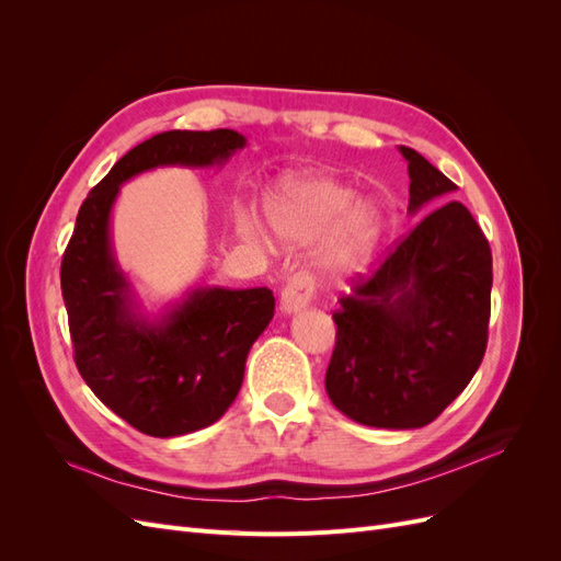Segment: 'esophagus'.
<instances>
[{"mask_svg": "<svg viewBox=\"0 0 561 561\" xmlns=\"http://www.w3.org/2000/svg\"><path fill=\"white\" fill-rule=\"evenodd\" d=\"M313 297V285L307 276H295L283 285L280 290V304L278 309L283 316H293L299 313L301 309L309 307V301Z\"/></svg>", "mask_w": 561, "mask_h": 561, "instance_id": "obj_1", "label": "esophagus"}]
</instances>
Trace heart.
<instances>
[{
    "label": "heart",
    "instance_id": "1",
    "mask_svg": "<svg viewBox=\"0 0 561 561\" xmlns=\"http://www.w3.org/2000/svg\"><path fill=\"white\" fill-rule=\"evenodd\" d=\"M264 217L276 241L287 248L309 245L331 233L320 250L318 266L328 280L363 271L383 239V213L358 201L351 184L322 173L283 178L264 198ZM241 236L262 243L264 233L252 215H239Z\"/></svg>",
    "mask_w": 561,
    "mask_h": 561
}]
</instances>
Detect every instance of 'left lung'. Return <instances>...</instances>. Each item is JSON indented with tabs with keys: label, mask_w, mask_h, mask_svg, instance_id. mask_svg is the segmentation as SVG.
<instances>
[{
	"label": "left lung",
	"mask_w": 561,
	"mask_h": 561,
	"mask_svg": "<svg viewBox=\"0 0 561 561\" xmlns=\"http://www.w3.org/2000/svg\"><path fill=\"white\" fill-rule=\"evenodd\" d=\"M410 210L456 184L412 147ZM491 250L458 201L428 213L334 311L325 390L339 412L371 428L428 426L478 371L491 311Z\"/></svg>",
	"instance_id": "left-lung-1"
}]
</instances>
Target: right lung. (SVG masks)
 I'll return each instance as SVG.
<instances>
[{"label":"right lung","instance_id":"add662e5","mask_svg":"<svg viewBox=\"0 0 561 561\" xmlns=\"http://www.w3.org/2000/svg\"><path fill=\"white\" fill-rule=\"evenodd\" d=\"M241 133L168 130L133 147L81 203L60 287L75 363L110 410L151 437L210 426L236 400L252 344L274 318L268 287L196 285L159 316L142 311L112 248V208L130 178L154 168L225 165Z\"/></svg>","mask_w":561,"mask_h":561}]
</instances>
